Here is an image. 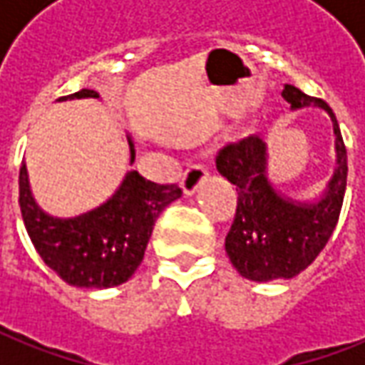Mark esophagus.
Segmentation results:
<instances>
[{"instance_id":"1","label":"esophagus","mask_w":365,"mask_h":365,"mask_svg":"<svg viewBox=\"0 0 365 365\" xmlns=\"http://www.w3.org/2000/svg\"><path fill=\"white\" fill-rule=\"evenodd\" d=\"M205 178H207V170H205V165H202V163H193V165H190V168H187V172L183 173V180H182L183 193H185V195H192V193L197 192V187L202 185Z\"/></svg>"}]
</instances>
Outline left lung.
Segmentation results:
<instances>
[{
    "label": "left lung",
    "instance_id": "8db88e82",
    "mask_svg": "<svg viewBox=\"0 0 365 365\" xmlns=\"http://www.w3.org/2000/svg\"><path fill=\"white\" fill-rule=\"evenodd\" d=\"M282 96L292 110L314 106L328 113L336 140V168L316 202H296L267 180V148L259 135H247L220 150L215 168L237 192L225 254L240 276L252 282L289 279L318 257L336 230L348 182L346 145L331 108L294 86H286Z\"/></svg>",
    "mask_w": 365,
    "mask_h": 365
}]
</instances>
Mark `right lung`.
Returning <instances> with one entry per match:
<instances>
[{
  "mask_svg": "<svg viewBox=\"0 0 365 365\" xmlns=\"http://www.w3.org/2000/svg\"><path fill=\"white\" fill-rule=\"evenodd\" d=\"M83 98H99V93L79 89L61 101ZM128 143L133 163L135 148L130 135ZM180 197L182 190L175 183L160 185L131 170L110 200L96 210L56 217L37 205L26 163L19 170V207L27 235L46 266L76 287L103 289L128 282L143 259L155 220Z\"/></svg>",
  "mask_w": 365,
  "mask_h": 365,
  "instance_id": "add662e5",
  "label": "right lung"
}]
</instances>
